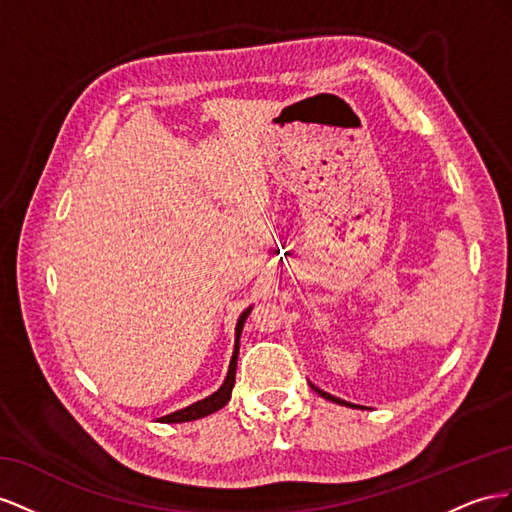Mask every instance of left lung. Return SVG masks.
I'll use <instances>...</instances> for the list:
<instances>
[{
  "label": "left lung",
  "mask_w": 512,
  "mask_h": 512,
  "mask_svg": "<svg viewBox=\"0 0 512 512\" xmlns=\"http://www.w3.org/2000/svg\"><path fill=\"white\" fill-rule=\"evenodd\" d=\"M315 388V386H313ZM319 394H321V397H324V399H328V401H334V403H339V405H347V407H354L352 403H347V401H343V399H337V397H332V394H328V392H324V390H319V388H315Z\"/></svg>",
  "instance_id": "1"
}]
</instances>
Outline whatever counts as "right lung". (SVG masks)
<instances>
[{
	"mask_svg": "<svg viewBox=\"0 0 512 512\" xmlns=\"http://www.w3.org/2000/svg\"><path fill=\"white\" fill-rule=\"evenodd\" d=\"M248 313H251V309L244 311L238 319V328H236V347H233V356H231V362H229V373H227V379L225 384L218 388L212 397L203 399V401H197L193 405L184 407V410L180 412H173L165 418H160V422H188V420H197V418H203L208 416L216 410H221V407L231 399V390H233V384H236V364H238V349H240V334H242V326H244V319L248 317Z\"/></svg>",
	"mask_w": 512,
	"mask_h": 512,
	"instance_id": "add662e5",
	"label": "right lung"
}]
</instances>
